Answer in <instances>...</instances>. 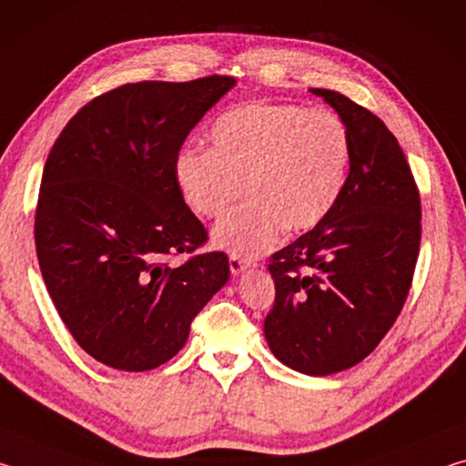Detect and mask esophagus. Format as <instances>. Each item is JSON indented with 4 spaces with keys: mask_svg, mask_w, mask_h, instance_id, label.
I'll return each instance as SVG.
<instances>
[{
    "mask_svg": "<svg viewBox=\"0 0 466 466\" xmlns=\"http://www.w3.org/2000/svg\"><path fill=\"white\" fill-rule=\"evenodd\" d=\"M252 265H255V263L247 261V258L230 255V271H232V275H238V273H242L244 269H248V267H252Z\"/></svg>",
    "mask_w": 466,
    "mask_h": 466,
    "instance_id": "esophagus-1",
    "label": "esophagus"
}]
</instances>
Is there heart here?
<instances>
[{
    "label": "heart",
    "mask_w": 466,
    "mask_h": 466,
    "mask_svg": "<svg viewBox=\"0 0 466 466\" xmlns=\"http://www.w3.org/2000/svg\"><path fill=\"white\" fill-rule=\"evenodd\" d=\"M211 149L188 147L177 185L197 216L219 219L242 193L248 201L216 226L211 240L236 257H258L291 232L319 226L341 197L351 137L325 108L248 102L218 116Z\"/></svg>",
    "instance_id": "b5f03b06"
}]
</instances>
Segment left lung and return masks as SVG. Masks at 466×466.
<instances>
[{
    "label": "left lung",
    "instance_id": "obj_1",
    "mask_svg": "<svg viewBox=\"0 0 466 466\" xmlns=\"http://www.w3.org/2000/svg\"><path fill=\"white\" fill-rule=\"evenodd\" d=\"M351 137V167L330 214L275 252L265 339L281 364L327 376L360 364L403 310L421 242V203L397 137L343 94L310 88Z\"/></svg>",
    "mask_w": 466,
    "mask_h": 466
}]
</instances>
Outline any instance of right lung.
<instances>
[{
    "instance_id": "right-lung-1",
    "label": "right lung",
    "mask_w": 466,
    "mask_h": 466,
    "mask_svg": "<svg viewBox=\"0 0 466 466\" xmlns=\"http://www.w3.org/2000/svg\"><path fill=\"white\" fill-rule=\"evenodd\" d=\"M234 84L208 76L119 86L77 110L51 147L35 216L38 265L61 320L100 364L146 372L175 358L230 278L224 252L180 265L168 257L208 242L175 164Z\"/></svg>"
}]
</instances>
